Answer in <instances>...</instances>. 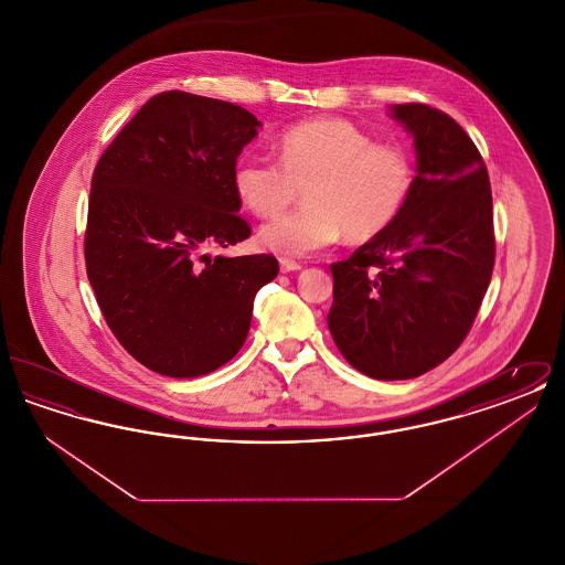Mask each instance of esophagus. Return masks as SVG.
Returning <instances> with one entry per match:
<instances>
[{"label":"esophagus","mask_w":565,"mask_h":565,"mask_svg":"<svg viewBox=\"0 0 565 565\" xmlns=\"http://www.w3.org/2000/svg\"><path fill=\"white\" fill-rule=\"evenodd\" d=\"M279 269L281 273H295V270H300V265L290 258H279Z\"/></svg>","instance_id":"obj_1"}]
</instances>
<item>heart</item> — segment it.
<instances>
[{"instance_id": "b5f03b06", "label": "heart", "mask_w": 565, "mask_h": 565, "mask_svg": "<svg viewBox=\"0 0 565 565\" xmlns=\"http://www.w3.org/2000/svg\"><path fill=\"white\" fill-rule=\"evenodd\" d=\"M277 162L242 154L233 190L247 212L273 220L305 196V207L267 224L258 242L281 256H305L339 242L383 235L415 190L417 164L408 148L376 141L345 118H316L284 129Z\"/></svg>"}]
</instances>
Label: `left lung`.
Returning <instances> with one entry per match:
<instances>
[{
  "label": "left lung",
  "instance_id": "1",
  "mask_svg": "<svg viewBox=\"0 0 565 565\" xmlns=\"http://www.w3.org/2000/svg\"><path fill=\"white\" fill-rule=\"evenodd\" d=\"M417 150V182L401 217L330 265L328 328L364 375H424L461 345L495 260L483 157L456 120L426 104L392 106Z\"/></svg>",
  "mask_w": 565,
  "mask_h": 565
}]
</instances>
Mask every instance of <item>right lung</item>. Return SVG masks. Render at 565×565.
Wrapping results in <instances>:
<instances>
[{
  "instance_id": "right-lung-1",
  "label": "right lung",
  "mask_w": 565,
  "mask_h": 565,
  "mask_svg": "<svg viewBox=\"0 0 565 565\" xmlns=\"http://www.w3.org/2000/svg\"><path fill=\"white\" fill-rule=\"evenodd\" d=\"M260 122L184 90L148 99L95 167L86 275L118 343L164 376L207 375L242 350L270 254L215 256L249 237L233 164Z\"/></svg>"
}]
</instances>
